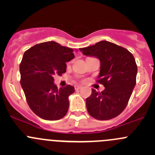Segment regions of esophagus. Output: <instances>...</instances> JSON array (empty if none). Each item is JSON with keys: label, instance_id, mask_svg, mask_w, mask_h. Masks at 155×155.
Segmentation results:
<instances>
[{"label": "esophagus", "instance_id": "obj_1", "mask_svg": "<svg viewBox=\"0 0 155 155\" xmlns=\"http://www.w3.org/2000/svg\"><path fill=\"white\" fill-rule=\"evenodd\" d=\"M82 86H80V85H76V86H75V89H76V90H79V89H81L82 88Z\"/></svg>", "mask_w": 155, "mask_h": 155}]
</instances>
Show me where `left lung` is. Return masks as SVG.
<instances>
[{
    "label": "left lung",
    "instance_id": "obj_1",
    "mask_svg": "<svg viewBox=\"0 0 155 155\" xmlns=\"http://www.w3.org/2000/svg\"><path fill=\"white\" fill-rule=\"evenodd\" d=\"M79 50L101 61L97 82L105 87L101 92L92 89L86 98L89 115L101 121L115 118L125 109L136 85L137 65L134 55L125 48L105 40Z\"/></svg>",
    "mask_w": 155,
    "mask_h": 155
}]
</instances>
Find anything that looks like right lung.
Masks as SVG:
<instances>
[{
  "label": "right lung",
  "instance_id": "right-lung-1",
  "mask_svg": "<svg viewBox=\"0 0 155 155\" xmlns=\"http://www.w3.org/2000/svg\"><path fill=\"white\" fill-rule=\"evenodd\" d=\"M73 49L54 41L39 43L24 53L20 64L21 87L31 110L40 118L59 120L69 109L68 97L75 91L68 85L58 89L54 76L66 72V62L75 58Z\"/></svg>",
  "mask_w": 155,
  "mask_h": 155
}]
</instances>
